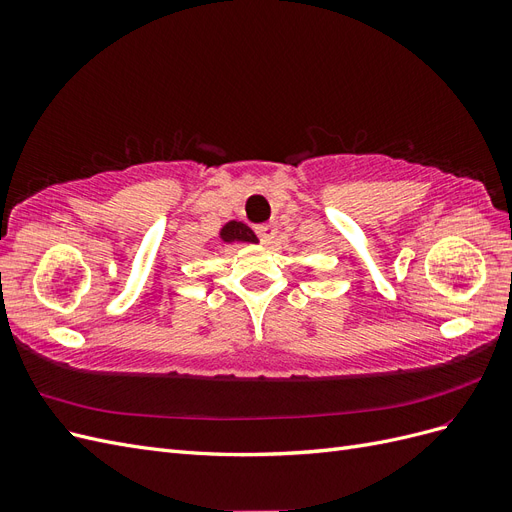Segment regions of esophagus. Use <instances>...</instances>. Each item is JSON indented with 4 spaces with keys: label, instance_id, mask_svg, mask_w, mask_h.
<instances>
[{
    "label": "esophagus",
    "instance_id": "esophagus-1",
    "mask_svg": "<svg viewBox=\"0 0 512 512\" xmlns=\"http://www.w3.org/2000/svg\"><path fill=\"white\" fill-rule=\"evenodd\" d=\"M275 232H277V228H275L273 222H269V224H258V226H256V235H258V239H260L262 243H265V245H271V243H273Z\"/></svg>",
    "mask_w": 512,
    "mask_h": 512
}]
</instances>
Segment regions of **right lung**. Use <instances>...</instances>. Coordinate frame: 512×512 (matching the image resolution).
Returning <instances> with one entry per match:
<instances>
[{
  "label": "right lung",
  "instance_id": "right-lung-1",
  "mask_svg": "<svg viewBox=\"0 0 512 512\" xmlns=\"http://www.w3.org/2000/svg\"><path fill=\"white\" fill-rule=\"evenodd\" d=\"M222 239L226 241V243H230V241H247V243H256L258 239H256V235L252 232V228L250 226H245V224H241V222H228L224 228H222Z\"/></svg>",
  "mask_w": 512,
  "mask_h": 512
}]
</instances>
